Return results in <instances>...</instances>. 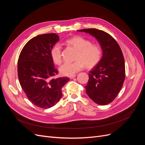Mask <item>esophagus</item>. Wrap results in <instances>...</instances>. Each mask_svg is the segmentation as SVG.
<instances>
[{"mask_svg":"<svg viewBox=\"0 0 145 145\" xmlns=\"http://www.w3.org/2000/svg\"><path fill=\"white\" fill-rule=\"evenodd\" d=\"M76 76V74H73V75H71V76H69V77L71 78V79H72V78H74Z\"/></svg>","mask_w":145,"mask_h":145,"instance_id":"34e87169","label":"esophagus"}]
</instances>
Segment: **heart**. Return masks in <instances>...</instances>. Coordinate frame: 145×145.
Wrapping results in <instances>:
<instances>
[{
    "instance_id": "1",
    "label": "heart",
    "mask_w": 145,
    "mask_h": 145,
    "mask_svg": "<svg viewBox=\"0 0 145 145\" xmlns=\"http://www.w3.org/2000/svg\"><path fill=\"white\" fill-rule=\"evenodd\" d=\"M65 43L77 50L75 61L65 62L60 67L61 74L65 76H71L80 71L84 67H91L95 65L102 56V47L99 43L91 42V40L80 36L67 39ZM52 60L56 65L62 62V45L57 43L52 46L50 51Z\"/></svg>"
}]
</instances>
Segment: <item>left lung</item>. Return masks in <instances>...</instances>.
<instances>
[{"instance_id": "1", "label": "left lung", "mask_w": 145, "mask_h": 145, "mask_svg": "<svg viewBox=\"0 0 145 145\" xmlns=\"http://www.w3.org/2000/svg\"><path fill=\"white\" fill-rule=\"evenodd\" d=\"M93 35L102 47L103 56L89 71L85 86L86 94L95 103L105 105L117 97L125 78V65L122 51L116 40L104 31L95 28L78 30Z\"/></svg>"}]
</instances>
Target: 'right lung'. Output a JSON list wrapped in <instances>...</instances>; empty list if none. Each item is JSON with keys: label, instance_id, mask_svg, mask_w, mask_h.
<instances>
[{"label": "right lung", "instance_id": "1", "mask_svg": "<svg viewBox=\"0 0 145 145\" xmlns=\"http://www.w3.org/2000/svg\"><path fill=\"white\" fill-rule=\"evenodd\" d=\"M59 40L57 34L39 35L26 43L17 63V74L20 86L28 100L35 106L50 108L62 97V89L68 77L55 78V68L50 51Z\"/></svg>", "mask_w": 145, "mask_h": 145}]
</instances>
